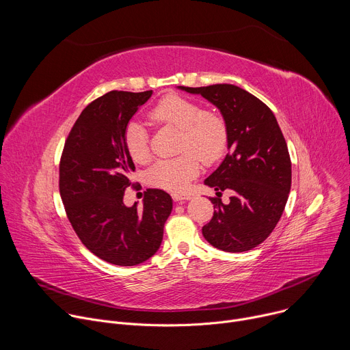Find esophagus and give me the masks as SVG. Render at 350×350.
<instances>
[{
	"label": "esophagus",
	"mask_w": 350,
	"mask_h": 350,
	"mask_svg": "<svg viewBox=\"0 0 350 350\" xmlns=\"http://www.w3.org/2000/svg\"><path fill=\"white\" fill-rule=\"evenodd\" d=\"M173 199L176 202H183V201H188V199H191V196L188 193H173Z\"/></svg>",
	"instance_id": "34e87169"
}]
</instances>
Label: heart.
I'll return each mask as SVG.
<instances>
[{"instance_id": "obj_1", "label": "heart", "mask_w": 350, "mask_h": 350, "mask_svg": "<svg viewBox=\"0 0 350 350\" xmlns=\"http://www.w3.org/2000/svg\"><path fill=\"white\" fill-rule=\"evenodd\" d=\"M157 123L169 124L180 130V157L158 161L149 169L148 178L155 187L172 192H181L199 173L201 161L213 163L223 157L228 144V130L224 119L180 95H167L149 113ZM123 145L129 157L137 163L151 158L145 126L131 120L123 133ZM198 154L196 156V154Z\"/></svg>"}]
</instances>
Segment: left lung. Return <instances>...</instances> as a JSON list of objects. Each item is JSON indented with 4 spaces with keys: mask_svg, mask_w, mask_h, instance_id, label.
<instances>
[{
    "mask_svg": "<svg viewBox=\"0 0 350 350\" xmlns=\"http://www.w3.org/2000/svg\"><path fill=\"white\" fill-rule=\"evenodd\" d=\"M202 95L221 113L228 130V154L204 181L219 198L205 239L224 252H246L262 243L277 226L291 189L288 146L274 113L259 98L232 84L178 87ZM233 191L228 204L219 196Z\"/></svg>",
    "mask_w": 350,
    "mask_h": 350,
    "instance_id": "left-lung-1",
    "label": "left lung"
}]
</instances>
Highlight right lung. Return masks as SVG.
<instances>
[{"mask_svg":"<svg viewBox=\"0 0 350 350\" xmlns=\"http://www.w3.org/2000/svg\"><path fill=\"white\" fill-rule=\"evenodd\" d=\"M152 95L111 91L84 108L65 142L59 191L68 219L84 246L116 266H135L157 254L173 209L172 196L149 188L126 206L123 196L135 170L123 145L130 119Z\"/></svg>","mask_w":350,"mask_h":350,"instance_id":"right-lung-1","label":"right lung"}]
</instances>
